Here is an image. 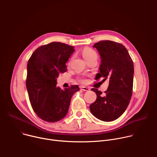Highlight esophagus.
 Segmentation results:
<instances>
[{
	"mask_svg": "<svg viewBox=\"0 0 157 157\" xmlns=\"http://www.w3.org/2000/svg\"><path fill=\"white\" fill-rule=\"evenodd\" d=\"M81 90L84 91H88L90 90V89H89L87 87H86V86H81Z\"/></svg>",
	"mask_w": 157,
	"mask_h": 157,
	"instance_id": "34e87169",
	"label": "esophagus"
}]
</instances>
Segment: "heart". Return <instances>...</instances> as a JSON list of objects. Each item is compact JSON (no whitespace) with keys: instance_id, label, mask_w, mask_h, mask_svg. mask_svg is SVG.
I'll return each mask as SVG.
<instances>
[{"instance_id":"1","label":"heart","mask_w":157,"mask_h":157,"mask_svg":"<svg viewBox=\"0 0 157 157\" xmlns=\"http://www.w3.org/2000/svg\"><path fill=\"white\" fill-rule=\"evenodd\" d=\"M82 55L85 60L91 58H94V57H96V58L98 57V55L96 53V52L93 49L89 48H84L82 52ZM81 81L85 82L86 80L85 79H81Z\"/></svg>"}]
</instances>
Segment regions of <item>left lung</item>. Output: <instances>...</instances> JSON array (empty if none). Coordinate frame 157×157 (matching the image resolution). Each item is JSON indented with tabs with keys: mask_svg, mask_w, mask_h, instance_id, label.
<instances>
[{
	"mask_svg": "<svg viewBox=\"0 0 157 157\" xmlns=\"http://www.w3.org/2000/svg\"><path fill=\"white\" fill-rule=\"evenodd\" d=\"M101 58L99 73L96 80L102 78L109 84L105 95L92 88L97 95L96 100L89 106L91 113L97 119L110 122L119 118L125 111L130 102L133 89V63L123 44L110 40L94 44Z\"/></svg>",
	"mask_w": 157,
	"mask_h": 157,
	"instance_id": "left-lung-1",
	"label": "left lung"
}]
</instances>
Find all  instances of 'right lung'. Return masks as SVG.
<instances>
[{"mask_svg": "<svg viewBox=\"0 0 157 157\" xmlns=\"http://www.w3.org/2000/svg\"><path fill=\"white\" fill-rule=\"evenodd\" d=\"M74 52L72 46L52 42L38 47L28 61L26 86L30 101L35 113L44 121L63 119L73 95L79 90L77 85L64 90L56 86L57 78L66 71V63Z\"/></svg>", "mask_w": 157, "mask_h": 157, "instance_id": "right-lung-1", "label": "right lung"}]
</instances>
